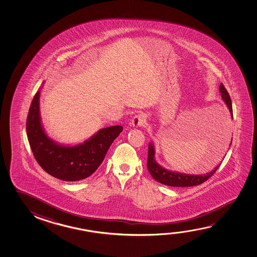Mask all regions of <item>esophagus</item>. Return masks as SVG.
Segmentation results:
<instances>
[{"mask_svg": "<svg viewBox=\"0 0 257 257\" xmlns=\"http://www.w3.org/2000/svg\"><path fill=\"white\" fill-rule=\"evenodd\" d=\"M132 124L134 127L144 126L146 124V115L144 114H136L132 119Z\"/></svg>", "mask_w": 257, "mask_h": 257, "instance_id": "esophagus-1", "label": "esophagus"}]
</instances>
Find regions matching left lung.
Here are the masks:
<instances>
[{"label": "left lung", "instance_id": "obj_1", "mask_svg": "<svg viewBox=\"0 0 257 257\" xmlns=\"http://www.w3.org/2000/svg\"><path fill=\"white\" fill-rule=\"evenodd\" d=\"M219 92L221 95V98L225 104L227 105L228 111H229V117H227L228 122L230 121V118L233 119V111H232V103L230 97L227 93V89L224 88L222 83L219 85ZM232 141L229 144V147L231 145ZM225 158V157H224ZM222 160L219 164L215 167L213 170L206 174L202 175H190L185 173L172 171L169 169H165L161 165L157 162L155 159V148L153 143H149V151H148L147 168L152 177L156 181L160 184L169 186H176V187H186V186H194V185H201L203 182L206 181L214 174L217 169H219Z\"/></svg>", "mask_w": 257, "mask_h": 257}]
</instances>
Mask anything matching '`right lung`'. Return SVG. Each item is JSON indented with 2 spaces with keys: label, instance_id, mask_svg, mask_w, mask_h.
Returning a JSON list of instances; mask_svg holds the SVG:
<instances>
[{
  "label": "right lung",
  "instance_id": "1",
  "mask_svg": "<svg viewBox=\"0 0 257 257\" xmlns=\"http://www.w3.org/2000/svg\"><path fill=\"white\" fill-rule=\"evenodd\" d=\"M42 87L35 95L27 119V135L35 159L46 172L60 180L75 182L85 179L100 166L122 126L102 128L83 143L73 146L56 143L43 126L39 106Z\"/></svg>",
  "mask_w": 257,
  "mask_h": 257
}]
</instances>
